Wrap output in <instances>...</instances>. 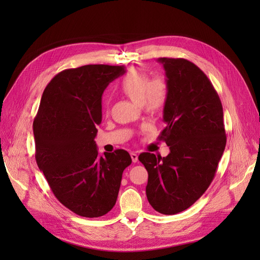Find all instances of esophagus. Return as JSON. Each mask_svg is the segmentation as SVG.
<instances>
[{
  "instance_id": "esophagus-1",
  "label": "esophagus",
  "mask_w": 260,
  "mask_h": 260,
  "mask_svg": "<svg viewBox=\"0 0 260 260\" xmlns=\"http://www.w3.org/2000/svg\"><path fill=\"white\" fill-rule=\"evenodd\" d=\"M130 156H131V159H132L133 162H137L138 161V154L137 153L132 152V153H130Z\"/></svg>"
}]
</instances>
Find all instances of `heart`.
I'll return each mask as SVG.
<instances>
[{"mask_svg":"<svg viewBox=\"0 0 260 260\" xmlns=\"http://www.w3.org/2000/svg\"><path fill=\"white\" fill-rule=\"evenodd\" d=\"M119 90L148 112L161 109L168 98V82L161 76L151 78L139 69H132L119 82Z\"/></svg>","mask_w":260,"mask_h":260,"instance_id":"1","label":"heart"}]
</instances>
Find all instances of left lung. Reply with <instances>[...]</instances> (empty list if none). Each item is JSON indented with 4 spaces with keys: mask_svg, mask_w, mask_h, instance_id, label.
I'll return each instance as SVG.
<instances>
[{
    "mask_svg": "<svg viewBox=\"0 0 260 260\" xmlns=\"http://www.w3.org/2000/svg\"><path fill=\"white\" fill-rule=\"evenodd\" d=\"M166 72L168 98L165 128L158 137L170 148L166 157L142 153L147 170L146 196L164 215H175L198 201L214 179L226 137L223 111L207 76L184 58H158Z\"/></svg>",
    "mask_w": 260,
    "mask_h": 260,
    "instance_id": "left-lung-1",
    "label": "left lung"
}]
</instances>
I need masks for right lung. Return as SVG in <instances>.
<instances>
[{"instance_id":"obj_1","label":"right lung","mask_w":260,"mask_h":260,"mask_svg":"<svg viewBox=\"0 0 260 260\" xmlns=\"http://www.w3.org/2000/svg\"><path fill=\"white\" fill-rule=\"evenodd\" d=\"M123 74V66L109 65L62 70L46 85L35 118L38 167L55 198L81 217L104 216L115 206L132 162L124 149L100 156L94 141L103 92Z\"/></svg>"}]
</instances>
